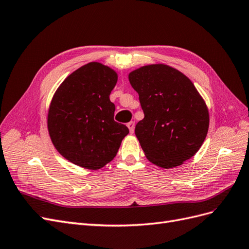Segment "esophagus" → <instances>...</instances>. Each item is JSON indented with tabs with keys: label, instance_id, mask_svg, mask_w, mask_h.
I'll list each match as a JSON object with an SVG mask.
<instances>
[{
	"label": "esophagus",
	"instance_id": "34e87169",
	"mask_svg": "<svg viewBox=\"0 0 249 249\" xmlns=\"http://www.w3.org/2000/svg\"><path fill=\"white\" fill-rule=\"evenodd\" d=\"M134 122L133 121H130L129 123H127V127L129 128V131H130V133H133V131H134Z\"/></svg>",
	"mask_w": 249,
	"mask_h": 249
}]
</instances>
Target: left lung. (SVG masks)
Masks as SVG:
<instances>
[{
	"label": "left lung",
	"instance_id": "left-lung-1",
	"mask_svg": "<svg viewBox=\"0 0 249 249\" xmlns=\"http://www.w3.org/2000/svg\"><path fill=\"white\" fill-rule=\"evenodd\" d=\"M129 82L145 115L135 135L150 161L171 168L194 156L206 139L209 113L190 79L157 64L132 71Z\"/></svg>",
	"mask_w": 249,
	"mask_h": 249
}]
</instances>
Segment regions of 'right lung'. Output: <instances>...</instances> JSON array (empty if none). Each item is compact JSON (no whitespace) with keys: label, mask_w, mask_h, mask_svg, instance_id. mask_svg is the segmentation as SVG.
I'll list each match as a JSON object with an SVG mask.
<instances>
[{"label":"right lung","mask_w":249,"mask_h":249,"mask_svg":"<svg viewBox=\"0 0 249 249\" xmlns=\"http://www.w3.org/2000/svg\"><path fill=\"white\" fill-rule=\"evenodd\" d=\"M117 81L113 69L92 62L71 73L55 92L47 126L53 146L70 162L98 170L114 159L129 133L114 120L109 95Z\"/></svg>","instance_id":"obj_1"}]
</instances>
